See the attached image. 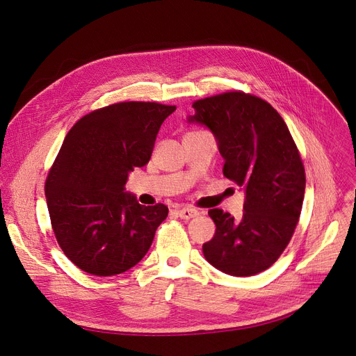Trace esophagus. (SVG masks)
<instances>
[{
    "instance_id": "34e87169",
    "label": "esophagus",
    "mask_w": 356,
    "mask_h": 356,
    "mask_svg": "<svg viewBox=\"0 0 356 356\" xmlns=\"http://www.w3.org/2000/svg\"><path fill=\"white\" fill-rule=\"evenodd\" d=\"M198 211L197 209H193V207H184V209H179L177 210V215L181 218V219H191V218H195L198 216Z\"/></svg>"
}]
</instances>
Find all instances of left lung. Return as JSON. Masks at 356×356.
I'll return each instance as SVG.
<instances>
[{"label":"left lung","instance_id":"8db88e82","mask_svg":"<svg viewBox=\"0 0 356 356\" xmlns=\"http://www.w3.org/2000/svg\"><path fill=\"white\" fill-rule=\"evenodd\" d=\"M190 124L204 125L218 141L223 175L243 187V218L209 210L216 232L203 244L206 260L244 277L272 266L286 248L301 215L305 170L288 125L257 96L229 92L193 104Z\"/></svg>","mask_w":356,"mask_h":356}]
</instances>
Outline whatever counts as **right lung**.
Wrapping results in <instances>:
<instances>
[{
  "label": "right lung",
  "instance_id": "right-lung-1",
  "mask_svg": "<svg viewBox=\"0 0 356 356\" xmlns=\"http://www.w3.org/2000/svg\"><path fill=\"white\" fill-rule=\"evenodd\" d=\"M175 109L121 102L88 113L65 136L45 197L56 241L83 272L115 276L147 254L168 207L141 206L125 182L150 161L161 125Z\"/></svg>",
  "mask_w": 356,
  "mask_h": 356
}]
</instances>
